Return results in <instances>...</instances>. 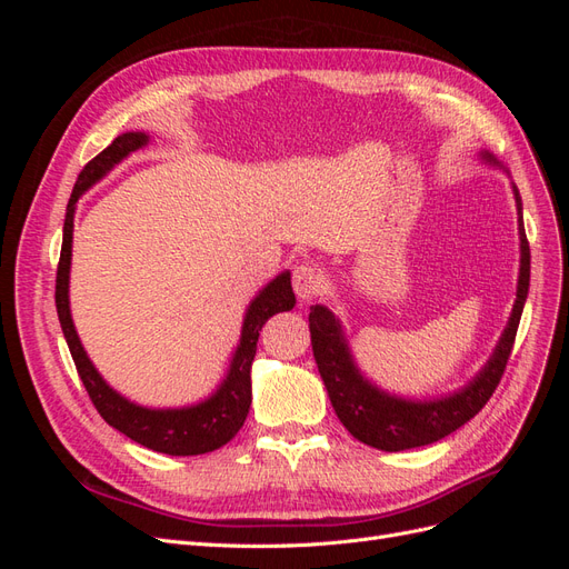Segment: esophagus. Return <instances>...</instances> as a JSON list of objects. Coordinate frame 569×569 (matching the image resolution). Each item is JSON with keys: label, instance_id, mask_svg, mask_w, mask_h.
I'll return each instance as SVG.
<instances>
[{"label": "esophagus", "instance_id": "34e87169", "mask_svg": "<svg viewBox=\"0 0 569 569\" xmlns=\"http://www.w3.org/2000/svg\"><path fill=\"white\" fill-rule=\"evenodd\" d=\"M291 284H295V291L301 301H311L325 289V274L311 263H301L295 268V274H291Z\"/></svg>", "mask_w": 569, "mask_h": 569}]
</instances>
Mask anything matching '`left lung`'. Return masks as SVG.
Masks as SVG:
<instances>
[{
	"mask_svg": "<svg viewBox=\"0 0 569 569\" xmlns=\"http://www.w3.org/2000/svg\"><path fill=\"white\" fill-rule=\"evenodd\" d=\"M481 159L498 166L493 153L481 151ZM515 203H518V230H520V278H518V299H515L510 320L498 339L487 366L477 372L472 382L462 389L443 396V399L412 401L393 396L377 385H372L363 372L358 370L351 356L349 341L343 337L339 318L327 306H311L308 327H311L313 356L325 382L327 396L341 425L349 432L372 449L380 451H406L418 446L435 443L456 432L477 412L487 406L491 393L501 382L503 370L518 335V325L522 318V308L529 295V242L522 222V199L518 187L512 184Z\"/></svg>",
	"mask_w": 569,
	"mask_h": 569,
	"instance_id": "left-lung-1",
	"label": "left lung"
}]
</instances>
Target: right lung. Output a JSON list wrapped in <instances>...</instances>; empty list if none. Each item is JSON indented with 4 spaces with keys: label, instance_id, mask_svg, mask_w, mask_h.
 <instances>
[{
    "label": "right lung",
    "instance_id": "1",
    "mask_svg": "<svg viewBox=\"0 0 569 569\" xmlns=\"http://www.w3.org/2000/svg\"><path fill=\"white\" fill-rule=\"evenodd\" d=\"M149 144V134L144 132H123L80 170L73 194L66 206L63 220V244L57 268V313L68 349H71L73 363L78 368L80 380L88 389L99 416L113 429L123 432L132 441L147 446V449L168 456H201L211 453L226 446L244 425L251 406V363L256 356L258 332L263 330L268 318L282 311H291L297 303L291 291L289 270L280 272L278 278L268 282L256 299L249 303L239 337L237 349L232 353L226 380L220 387L197 406L187 408H144L128 401L111 389L104 377L97 372L92 360L84 353L76 325L71 318V301H68V278H71V249H73V216L78 199L88 189L104 178L113 166H118L132 151Z\"/></svg>",
    "mask_w": 569,
    "mask_h": 569
}]
</instances>
